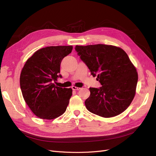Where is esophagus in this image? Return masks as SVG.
<instances>
[{"instance_id": "1", "label": "esophagus", "mask_w": 156, "mask_h": 156, "mask_svg": "<svg viewBox=\"0 0 156 156\" xmlns=\"http://www.w3.org/2000/svg\"><path fill=\"white\" fill-rule=\"evenodd\" d=\"M72 88L73 90H81V88L76 87H75V86H73L72 87Z\"/></svg>"}]
</instances>
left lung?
Here are the masks:
<instances>
[{
	"label": "left lung",
	"instance_id": "left-lung-1",
	"mask_svg": "<svg viewBox=\"0 0 156 156\" xmlns=\"http://www.w3.org/2000/svg\"><path fill=\"white\" fill-rule=\"evenodd\" d=\"M75 50L101 87L90 88L85 106L104 118L119 115L129 106L136 92L138 74L126 52L104 44L76 45Z\"/></svg>",
	"mask_w": 156,
	"mask_h": 156
}]
</instances>
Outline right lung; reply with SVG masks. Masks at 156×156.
I'll use <instances>...</instances> for the list:
<instances>
[{
    "mask_svg": "<svg viewBox=\"0 0 156 156\" xmlns=\"http://www.w3.org/2000/svg\"><path fill=\"white\" fill-rule=\"evenodd\" d=\"M73 46H49L36 51L27 60L20 75L23 98L40 119L53 120L64 114L72 95V88L56 87L61 77L60 63Z\"/></svg>",
    "mask_w": 156,
    "mask_h": 156,
    "instance_id": "right-lung-1",
    "label": "right lung"
}]
</instances>
